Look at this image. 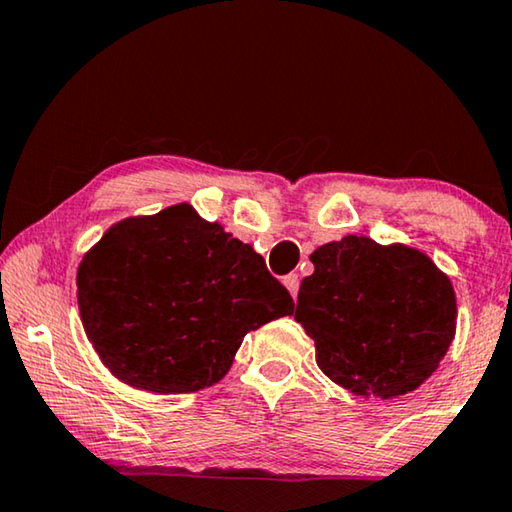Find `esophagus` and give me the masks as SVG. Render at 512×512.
Listing matches in <instances>:
<instances>
[{
  "label": "esophagus",
  "mask_w": 512,
  "mask_h": 512,
  "mask_svg": "<svg viewBox=\"0 0 512 512\" xmlns=\"http://www.w3.org/2000/svg\"><path fill=\"white\" fill-rule=\"evenodd\" d=\"M282 282H285V287L289 289V294L296 298L298 296V285H300L298 275L296 273H289V275H285V280H282Z\"/></svg>",
  "instance_id": "esophagus-1"
}]
</instances>
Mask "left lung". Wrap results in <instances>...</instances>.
<instances>
[{
  "mask_svg": "<svg viewBox=\"0 0 512 512\" xmlns=\"http://www.w3.org/2000/svg\"><path fill=\"white\" fill-rule=\"evenodd\" d=\"M310 262L294 319L314 339L319 369L364 399L424 385L456 337L449 275L417 248L362 234L323 243Z\"/></svg>",
  "mask_w": 512,
  "mask_h": 512,
  "instance_id": "left-lung-1",
  "label": "left lung"
}]
</instances>
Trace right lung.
Instances as JSON below:
<instances>
[{
    "label": "right lung",
    "mask_w": 512,
    "mask_h": 512,
    "mask_svg": "<svg viewBox=\"0 0 512 512\" xmlns=\"http://www.w3.org/2000/svg\"><path fill=\"white\" fill-rule=\"evenodd\" d=\"M77 303L104 367L152 394L216 385L250 330L294 312L264 257L189 202L111 225L81 259Z\"/></svg>",
    "instance_id": "right-lung-1"
}]
</instances>
